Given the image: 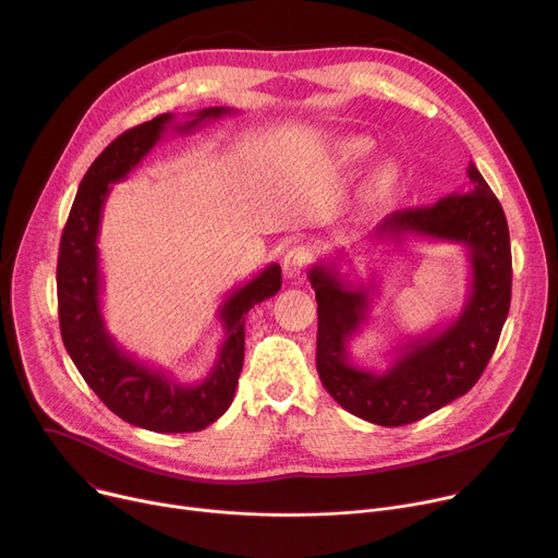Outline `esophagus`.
Instances as JSON below:
<instances>
[{
    "label": "esophagus",
    "mask_w": 558,
    "mask_h": 558,
    "mask_svg": "<svg viewBox=\"0 0 558 558\" xmlns=\"http://www.w3.org/2000/svg\"><path fill=\"white\" fill-rule=\"evenodd\" d=\"M310 248H305V246H294V248H290L288 253H286V257H283V275L288 277V279H296V277H301V272L305 270V266L310 264Z\"/></svg>",
    "instance_id": "1"
}]
</instances>
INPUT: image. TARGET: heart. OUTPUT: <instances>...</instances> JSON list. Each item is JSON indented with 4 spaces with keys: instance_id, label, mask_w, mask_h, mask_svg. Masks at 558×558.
<instances>
[{
    "instance_id": "1",
    "label": "heart",
    "mask_w": 558,
    "mask_h": 558,
    "mask_svg": "<svg viewBox=\"0 0 558 558\" xmlns=\"http://www.w3.org/2000/svg\"><path fill=\"white\" fill-rule=\"evenodd\" d=\"M373 153V146L371 142L362 140V137H347L338 144V150H336V157H338V163L342 168H357L362 166L364 161H368ZM392 179H395V172L388 168V166H381L373 181L368 183V196H381L390 185H392Z\"/></svg>"
}]
</instances>
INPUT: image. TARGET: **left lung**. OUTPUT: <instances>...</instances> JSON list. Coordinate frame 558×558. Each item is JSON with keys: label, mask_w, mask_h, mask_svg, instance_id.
<instances>
[{"label": "left lung", "mask_w": 558, "mask_h": 558, "mask_svg": "<svg viewBox=\"0 0 558 558\" xmlns=\"http://www.w3.org/2000/svg\"><path fill=\"white\" fill-rule=\"evenodd\" d=\"M466 187L432 207L399 209L366 238L458 244L469 259V294L458 316L395 347L384 371L351 362L349 342L371 314L373 283L340 272L344 248L307 272L318 303L316 368L327 392L351 414L384 427L414 423L469 392L486 368L510 307V240L504 209L473 161Z\"/></svg>", "instance_id": "obj_1"}]
</instances>
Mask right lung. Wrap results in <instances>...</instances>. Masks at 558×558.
<instances>
[{"mask_svg": "<svg viewBox=\"0 0 558 558\" xmlns=\"http://www.w3.org/2000/svg\"><path fill=\"white\" fill-rule=\"evenodd\" d=\"M235 113L229 107H209L181 122L163 113L122 133L83 177L61 238L57 290L63 344L102 403L126 423L150 432H201L229 410L244 364L246 314L279 292L281 266L268 264L222 301L218 320L225 340L218 360L203 381L185 384L126 353L107 329L98 248L102 209L111 185L124 181L168 131L187 135L205 122Z\"/></svg>", "mask_w": 558, "mask_h": 558, "instance_id": "right-lung-1", "label": "right lung"}]
</instances>
